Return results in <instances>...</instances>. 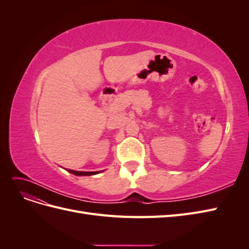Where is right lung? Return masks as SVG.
I'll list each match as a JSON object with an SVG mask.
<instances>
[{"instance_id":"right-lung-1","label":"right lung","mask_w":249,"mask_h":249,"mask_svg":"<svg viewBox=\"0 0 249 249\" xmlns=\"http://www.w3.org/2000/svg\"><path fill=\"white\" fill-rule=\"evenodd\" d=\"M69 172L72 173L74 176H93L99 173L100 171H76V170H71V169H66Z\"/></svg>"}]
</instances>
